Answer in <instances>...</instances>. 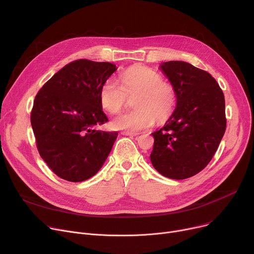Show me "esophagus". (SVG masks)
<instances>
[{
  "label": "esophagus",
  "mask_w": 254,
  "mask_h": 254,
  "mask_svg": "<svg viewBox=\"0 0 254 254\" xmlns=\"http://www.w3.org/2000/svg\"><path fill=\"white\" fill-rule=\"evenodd\" d=\"M122 133L125 135H130V136H135L138 134L136 132H132V131H128V130H124V131H122Z\"/></svg>",
  "instance_id": "1"
}]
</instances>
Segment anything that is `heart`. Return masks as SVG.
<instances>
[{
    "instance_id": "b5f03b06",
    "label": "heart",
    "mask_w": 254,
    "mask_h": 254,
    "mask_svg": "<svg viewBox=\"0 0 254 254\" xmlns=\"http://www.w3.org/2000/svg\"><path fill=\"white\" fill-rule=\"evenodd\" d=\"M121 85L113 77L107 78L99 89V102L111 114L119 113L131 98L133 111L116 117L112 126L118 129L139 131L155 124L166 122L177 103L174 85L165 81L158 71L142 65H134L120 75Z\"/></svg>"
}]
</instances>
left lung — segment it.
<instances>
[{"label":"left lung","mask_w":254,"mask_h":254,"mask_svg":"<svg viewBox=\"0 0 254 254\" xmlns=\"http://www.w3.org/2000/svg\"><path fill=\"white\" fill-rule=\"evenodd\" d=\"M177 91V106L164 127L153 132L150 156L163 176L183 180L201 172L211 161L226 129L225 99L207 71L184 61L161 65Z\"/></svg>","instance_id":"obj_1"}]
</instances>
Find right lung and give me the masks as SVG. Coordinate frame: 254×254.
Masks as SVG:
<instances>
[{
  "label": "right lung",
  "mask_w": 254,
  "mask_h": 254,
  "mask_svg": "<svg viewBox=\"0 0 254 254\" xmlns=\"http://www.w3.org/2000/svg\"><path fill=\"white\" fill-rule=\"evenodd\" d=\"M117 70L110 62L66 64L38 91L31 112L36 146L48 167L69 182L94 176L110 155L118 131L94 127L108 122L99 102L102 83Z\"/></svg>",
  "instance_id": "obj_1"
}]
</instances>
